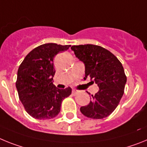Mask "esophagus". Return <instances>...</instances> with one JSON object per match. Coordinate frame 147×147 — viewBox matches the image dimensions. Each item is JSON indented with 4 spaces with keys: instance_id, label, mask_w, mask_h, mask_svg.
I'll return each instance as SVG.
<instances>
[{
    "instance_id": "obj_1",
    "label": "esophagus",
    "mask_w": 147,
    "mask_h": 147,
    "mask_svg": "<svg viewBox=\"0 0 147 147\" xmlns=\"http://www.w3.org/2000/svg\"><path fill=\"white\" fill-rule=\"evenodd\" d=\"M72 95H77L78 93V91H77V90H72Z\"/></svg>"
}]
</instances>
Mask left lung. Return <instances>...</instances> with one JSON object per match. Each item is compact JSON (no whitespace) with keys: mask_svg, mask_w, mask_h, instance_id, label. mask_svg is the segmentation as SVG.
<instances>
[{"mask_svg":"<svg viewBox=\"0 0 147 147\" xmlns=\"http://www.w3.org/2000/svg\"><path fill=\"white\" fill-rule=\"evenodd\" d=\"M75 56L85 64V78L95 83L99 91L86 106L81 107L84 115L92 119L107 118L119 104L124 92L127 76L122 63L112 52L93 44L72 46Z\"/></svg>","mask_w":147,"mask_h":147,"instance_id":"1","label":"left lung"}]
</instances>
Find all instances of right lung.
Here are the masks:
<instances>
[{
	"label": "right lung",
	"instance_id": "right-lung-1",
	"mask_svg": "<svg viewBox=\"0 0 147 147\" xmlns=\"http://www.w3.org/2000/svg\"><path fill=\"white\" fill-rule=\"evenodd\" d=\"M70 45L45 43L29 52L18 70L16 88L19 99L29 115L39 120L58 115L61 103L72 93L70 87L58 89L52 81L55 70L53 59Z\"/></svg>",
	"mask_w": 147,
	"mask_h": 147
}]
</instances>
